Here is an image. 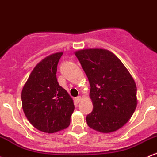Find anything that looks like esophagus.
<instances>
[{"label":"esophagus","instance_id":"esophagus-1","mask_svg":"<svg viewBox=\"0 0 157 157\" xmlns=\"http://www.w3.org/2000/svg\"><path fill=\"white\" fill-rule=\"evenodd\" d=\"M81 99H82V98L80 97V96H78V97H77V98H76L75 100V101H76V102H77V103H79V102H80V101H81Z\"/></svg>","mask_w":157,"mask_h":157}]
</instances>
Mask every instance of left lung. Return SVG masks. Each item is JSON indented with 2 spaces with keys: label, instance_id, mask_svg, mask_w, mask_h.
Listing matches in <instances>:
<instances>
[{
  "label": "left lung",
  "instance_id": "8db88e82",
  "mask_svg": "<svg viewBox=\"0 0 157 157\" xmlns=\"http://www.w3.org/2000/svg\"><path fill=\"white\" fill-rule=\"evenodd\" d=\"M90 83L93 110L87 115L88 126L112 132L128 121L137 106L136 86L126 67L105 49H84L75 53Z\"/></svg>",
  "mask_w": 157,
  "mask_h": 157
}]
</instances>
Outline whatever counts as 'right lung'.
I'll return each instance as SVG.
<instances>
[{"label": "right lung", "instance_id": "obj_1", "mask_svg": "<svg viewBox=\"0 0 157 157\" xmlns=\"http://www.w3.org/2000/svg\"><path fill=\"white\" fill-rule=\"evenodd\" d=\"M63 52L49 55L36 65L21 92L23 111L33 125L53 133L67 128L75 109L72 98L56 79Z\"/></svg>", "mask_w": 157, "mask_h": 157}]
</instances>
